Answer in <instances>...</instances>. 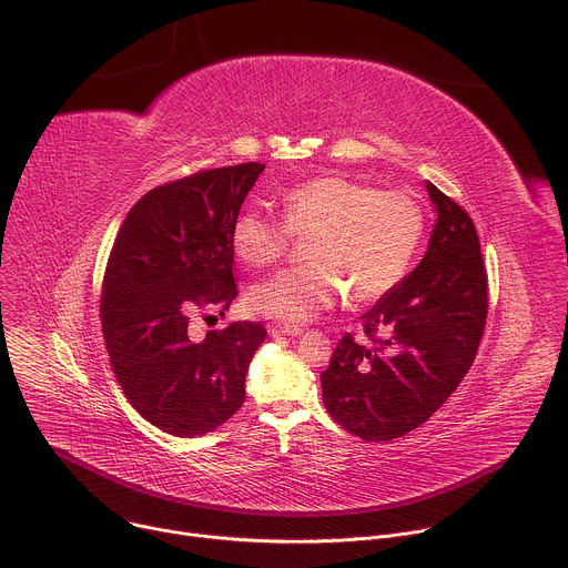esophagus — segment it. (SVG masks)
<instances>
[{
    "instance_id": "34e87169",
    "label": "esophagus",
    "mask_w": 568,
    "mask_h": 568,
    "mask_svg": "<svg viewBox=\"0 0 568 568\" xmlns=\"http://www.w3.org/2000/svg\"><path fill=\"white\" fill-rule=\"evenodd\" d=\"M303 333V328L301 326H290V323H274V326L270 328V335L272 337H296V335H301Z\"/></svg>"
}]
</instances>
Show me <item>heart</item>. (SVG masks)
<instances>
[{"label": "heart", "instance_id": "b5f03b06", "mask_svg": "<svg viewBox=\"0 0 568 568\" xmlns=\"http://www.w3.org/2000/svg\"><path fill=\"white\" fill-rule=\"evenodd\" d=\"M423 229L414 197L323 175L283 195V222L242 211L231 224V250L250 267H267L287 252L292 237L310 240V265L283 270L247 294L254 312L303 323L335 305L346 290L357 303L395 290L420 250Z\"/></svg>", "mask_w": 568, "mask_h": 568}]
</instances>
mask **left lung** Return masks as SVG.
<instances>
[{"mask_svg":"<svg viewBox=\"0 0 568 568\" xmlns=\"http://www.w3.org/2000/svg\"><path fill=\"white\" fill-rule=\"evenodd\" d=\"M436 211L418 267L362 314L364 333L337 344L321 373L328 414L364 440H393L427 423L469 371L488 316V274L471 217L432 182Z\"/></svg>","mask_w":568,"mask_h":568,"instance_id":"8db88e82","label":"left lung"}]
</instances>
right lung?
Here are the masks:
<instances>
[{
  "label": "right lung",
  "instance_id": "1",
  "mask_svg": "<svg viewBox=\"0 0 568 568\" xmlns=\"http://www.w3.org/2000/svg\"><path fill=\"white\" fill-rule=\"evenodd\" d=\"M263 171L250 161L156 186L114 240L101 296L110 364L132 407L166 434L204 436L245 402L265 328L235 321L193 342L189 318L197 307L224 314L237 296L231 224Z\"/></svg>",
  "mask_w": 568,
  "mask_h": 568
}]
</instances>
